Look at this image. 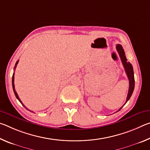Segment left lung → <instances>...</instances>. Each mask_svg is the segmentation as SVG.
<instances>
[{
    "label": "left lung",
    "mask_w": 150,
    "mask_h": 150,
    "mask_svg": "<svg viewBox=\"0 0 150 150\" xmlns=\"http://www.w3.org/2000/svg\"><path fill=\"white\" fill-rule=\"evenodd\" d=\"M116 50H117L118 54L120 55L122 63L124 69H125V71L126 73L127 77H128V80H129V90H128V95H127V98L126 100V103L128 102V100L130 98L132 95L133 91L134 89V86H135V81H134L133 67L130 62H127L125 52H124L122 46L120 44L116 45ZM125 104H124V105H125ZM123 106H122V107L119 109L117 112L120 110L121 108L123 107Z\"/></svg>",
    "instance_id": "obj_1"
}]
</instances>
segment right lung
Masks as SVG:
<instances>
[{
  "label": "right lung",
  "instance_id": "add662e5",
  "mask_svg": "<svg viewBox=\"0 0 150 150\" xmlns=\"http://www.w3.org/2000/svg\"><path fill=\"white\" fill-rule=\"evenodd\" d=\"M18 61H17L16 62V64H15V66H14V70H15V69H16V65H17V64H18ZM14 73H13V75H12V88H13V91H14V95H15V96H16V98L18 100L20 103H21V104L22 105H23L24 106V108H26L28 110H29V111H30L31 112V110H30L29 109H28L26 106H25L24 105H23V103H22V101L20 100V98L18 97V94H17V93H16V91H15V88H14Z\"/></svg>",
  "mask_w": 150,
  "mask_h": 150
}]
</instances>
